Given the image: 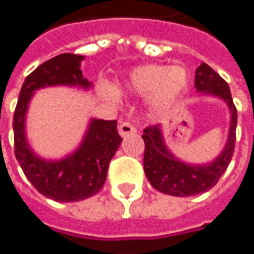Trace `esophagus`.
Listing matches in <instances>:
<instances>
[{
	"instance_id": "obj_1",
	"label": "esophagus",
	"mask_w": 254,
	"mask_h": 254,
	"mask_svg": "<svg viewBox=\"0 0 254 254\" xmlns=\"http://www.w3.org/2000/svg\"><path fill=\"white\" fill-rule=\"evenodd\" d=\"M118 130H119V135L121 136H127V135H130V133H135L136 127H133L129 121H122V122L119 124Z\"/></svg>"
}]
</instances>
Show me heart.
I'll return each instance as SVG.
<instances>
[{"label":"heart","mask_w":254,"mask_h":254,"mask_svg":"<svg viewBox=\"0 0 254 254\" xmlns=\"http://www.w3.org/2000/svg\"><path fill=\"white\" fill-rule=\"evenodd\" d=\"M188 71L181 66L144 64L130 71L127 87L137 94L153 92V104L162 108L176 100L187 88ZM104 92L112 97L114 90L105 88Z\"/></svg>","instance_id":"b5f03b06"}]
</instances>
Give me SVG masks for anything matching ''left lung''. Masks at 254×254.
<instances>
[{"mask_svg": "<svg viewBox=\"0 0 254 254\" xmlns=\"http://www.w3.org/2000/svg\"><path fill=\"white\" fill-rule=\"evenodd\" d=\"M197 91L215 94L228 102L232 112L229 139L222 154L206 166H188L179 162L164 146L160 127H147L143 129L144 156L143 167L146 177L156 190L174 197H190L205 192L216 186L225 170L228 169L235 152L238 111L232 100L228 83L214 68L202 63L195 71Z\"/></svg>", "mask_w": 254, "mask_h": 254, "instance_id": "left-lung-1", "label": "left lung"}]
</instances>
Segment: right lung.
Listing matches in <instances>:
<instances>
[{"label":"right lung","instance_id":"1","mask_svg":"<svg viewBox=\"0 0 254 254\" xmlns=\"http://www.w3.org/2000/svg\"><path fill=\"white\" fill-rule=\"evenodd\" d=\"M83 56L63 53L42 63L25 78L13 112L15 157L32 186L42 195L59 202H74L97 194L107 179L111 159L118 150L122 137L117 121L92 119L83 144L74 154L60 162H45L32 153L25 139V114L32 92L46 85L91 84L83 78L80 62Z\"/></svg>","mask_w":254,"mask_h":254}]
</instances>
